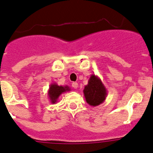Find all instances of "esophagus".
Returning <instances> with one entry per match:
<instances>
[{
	"instance_id": "34e87169",
	"label": "esophagus",
	"mask_w": 153,
	"mask_h": 153,
	"mask_svg": "<svg viewBox=\"0 0 153 153\" xmlns=\"http://www.w3.org/2000/svg\"><path fill=\"white\" fill-rule=\"evenodd\" d=\"M71 85H72V87L75 89H77L78 88V84L77 83V82H73V83L71 84Z\"/></svg>"
}]
</instances>
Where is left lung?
I'll list each match as a JSON object with an SVG mask.
<instances>
[{"label": "left lung", "mask_w": 153, "mask_h": 153, "mask_svg": "<svg viewBox=\"0 0 153 153\" xmlns=\"http://www.w3.org/2000/svg\"><path fill=\"white\" fill-rule=\"evenodd\" d=\"M83 93L86 102L92 107L102 104L107 95V89L100 78L94 74L91 75L88 85L85 86Z\"/></svg>", "instance_id": "8db88e82"}]
</instances>
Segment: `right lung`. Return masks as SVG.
Masks as SVG:
<instances>
[{
	"label": "right lung",
	"instance_id": "obj_1",
	"mask_svg": "<svg viewBox=\"0 0 153 153\" xmlns=\"http://www.w3.org/2000/svg\"><path fill=\"white\" fill-rule=\"evenodd\" d=\"M70 91L71 89L68 85L62 86V85H58L56 83L51 84L48 91V96L51 104H56L62 94Z\"/></svg>",
	"mask_w": 153,
	"mask_h": 153
}]
</instances>
